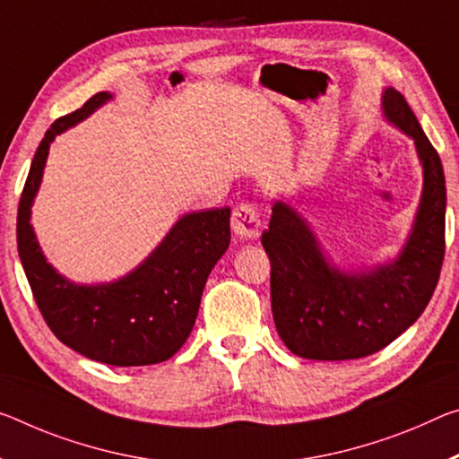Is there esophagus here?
Listing matches in <instances>:
<instances>
[{
    "label": "esophagus",
    "instance_id": "1",
    "mask_svg": "<svg viewBox=\"0 0 459 459\" xmlns=\"http://www.w3.org/2000/svg\"><path fill=\"white\" fill-rule=\"evenodd\" d=\"M230 227L238 238H245V241L255 238L259 235V216L255 206L253 204H241V206H237L230 218Z\"/></svg>",
    "mask_w": 459,
    "mask_h": 459
}]
</instances>
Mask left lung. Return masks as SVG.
Masks as SVG:
<instances>
[{
  "label": "left lung",
  "instance_id": "1",
  "mask_svg": "<svg viewBox=\"0 0 459 459\" xmlns=\"http://www.w3.org/2000/svg\"><path fill=\"white\" fill-rule=\"evenodd\" d=\"M384 120L412 138L423 192L412 229L396 257L343 269L286 200L272 208L261 243L272 261L275 329L298 358L358 359L380 351L423 315L437 286L446 253V176L417 116L396 90L382 93Z\"/></svg>",
  "mask_w": 459,
  "mask_h": 459
}]
</instances>
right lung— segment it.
I'll use <instances>...</instances> for the list:
<instances>
[{
  "label": "right lung",
  "instance_id": "add662e5",
  "mask_svg": "<svg viewBox=\"0 0 459 459\" xmlns=\"http://www.w3.org/2000/svg\"><path fill=\"white\" fill-rule=\"evenodd\" d=\"M110 100L114 93L100 91L47 130L20 198L18 253L34 300L56 339L108 366H151L173 358L190 337L208 275L229 249L230 208L184 214L163 241L118 280L77 283L56 272L30 222L50 144Z\"/></svg>",
  "mask_w": 459,
  "mask_h": 459
}]
</instances>
